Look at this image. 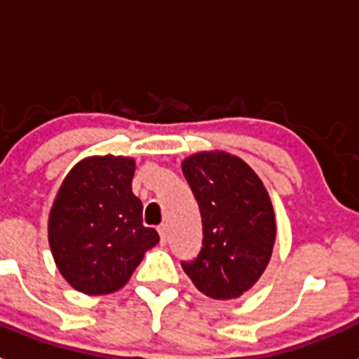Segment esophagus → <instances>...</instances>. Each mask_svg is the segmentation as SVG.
Instances as JSON below:
<instances>
[{"label": "esophagus", "instance_id": "1", "mask_svg": "<svg viewBox=\"0 0 359 359\" xmlns=\"http://www.w3.org/2000/svg\"><path fill=\"white\" fill-rule=\"evenodd\" d=\"M167 231H169V228H167V224H161V226L158 228V233H160V243H161V244L167 243Z\"/></svg>", "mask_w": 359, "mask_h": 359}]
</instances>
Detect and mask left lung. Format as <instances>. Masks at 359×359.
Returning <instances> with one entry per match:
<instances>
[{
	"label": "left lung",
	"instance_id": "left-lung-1",
	"mask_svg": "<svg viewBox=\"0 0 359 359\" xmlns=\"http://www.w3.org/2000/svg\"><path fill=\"white\" fill-rule=\"evenodd\" d=\"M203 221V248L183 271L215 300L239 298L271 259L277 221L268 190L244 160L226 151H201L182 161Z\"/></svg>",
	"mask_w": 359,
	"mask_h": 359
}]
</instances>
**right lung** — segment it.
I'll list each match as a JSON object with an SVG mask.
<instances>
[{"instance_id": "add662e5", "label": "right lung", "mask_w": 359, "mask_h": 359, "mask_svg": "<svg viewBox=\"0 0 359 359\" xmlns=\"http://www.w3.org/2000/svg\"><path fill=\"white\" fill-rule=\"evenodd\" d=\"M135 169V158L88 156L73 165L57 190L48 243L73 290L115 293L160 241L154 228L144 226V207L131 187Z\"/></svg>"}]
</instances>
